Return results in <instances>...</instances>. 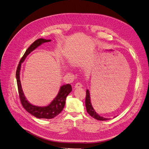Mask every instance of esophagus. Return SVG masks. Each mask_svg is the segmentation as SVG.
<instances>
[{"label": "esophagus", "instance_id": "34e87169", "mask_svg": "<svg viewBox=\"0 0 149 149\" xmlns=\"http://www.w3.org/2000/svg\"><path fill=\"white\" fill-rule=\"evenodd\" d=\"M75 88H80L81 87H82V84L80 82H77L76 83V84L75 85Z\"/></svg>", "mask_w": 149, "mask_h": 149}]
</instances>
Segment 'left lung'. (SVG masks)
I'll return each instance as SVG.
<instances>
[{"label":"left lung","instance_id":"1","mask_svg":"<svg viewBox=\"0 0 149 149\" xmlns=\"http://www.w3.org/2000/svg\"><path fill=\"white\" fill-rule=\"evenodd\" d=\"M85 107L87 108V113L90 115L91 116L93 117V118L99 120V121H106V120H108L109 119L105 118L102 116H100L98 115L97 112L95 111L93 109L92 103H91V100H90V95L88 90H87L86 91V97H85Z\"/></svg>","mask_w":149,"mask_h":149}]
</instances>
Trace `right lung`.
Wrapping results in <instances>:
<instances>
[{"label":"right lung","instance_id":"obj_1","mask_svg":"<svg viewBox=\"0 0 149 149\" xmlns=\"http://www.w3.org/2000/svg\"><path fill=\"white\" fill-rule=\"evenodd\" d=\"M51 41L50 40H45L43 38H40L33 42L31 46L26 49L25 54L22 57L20 62L18 65L16 71V78L18 86L19 97H20V102L23 107L26 111L35 116L37 118L42 119H52L57 116L63 109L65 104V100L68 95L72 91V87L70 84L62 85L60 88L59 92L57 94V97L53 100V101L46 107H36L31 104L26 100L25 95L23 92L21 82L20 80V71L21 69V64L26 59V56L29 54L31 51L35 50L37 47L40 46L41 44L46 42Z\"/></svg>","mask_w":149,"mask_h":149}]
</instances>
